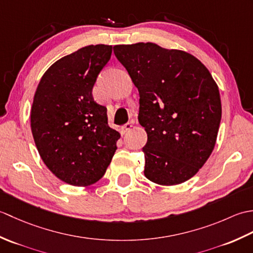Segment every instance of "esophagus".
Instances as JSON below:
<instances>
[{"mask_svg": "<svg viewBox=\"0 0 253 253\" xmlns=\"http://www.w3.org/2000/svg\"><path fill=\"white\" fill-rule=\"evenodd\" d=\"M131 127H132V124H131V123L125 124V125L122 126V132H123V133H126L127 131H129V130L131 129Z\"/></svg>", "mask_w": 253, "mask_h": 253, "instance_id": "esophagus-1", "label": "esophagus"}]
</instances>
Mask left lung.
Masks as SVG:
<instances>
[{
  "label": "left lung",
  "instance_id": "obj_1",
  "mask_svg": "<svg viewBox=\"0 0 253 253\" xmlns=\"http://www.w3.org/2000/svg\"><path fill=\"white\" fill-rule=\"evenodd\" d=\"M139 91L138 121L148 135L144 176L174 186L195 176L215 146L221 96L197 57L152 42L114 46Z\"/></svg>",
  "mask_w": 253,
  "mask_h": 253
}]
</instances>
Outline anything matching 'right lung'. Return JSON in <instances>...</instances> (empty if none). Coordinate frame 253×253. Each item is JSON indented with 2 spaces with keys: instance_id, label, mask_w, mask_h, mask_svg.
Masks as SVG:
<instances>
[{
  "instance_id": "1",
  "label": "right lung",
  "mask_w": 253,
  "mask_h": 253,
  "mask_svg": "<svg viewBox=\"0 0 253 253\" xmlns=\"http://www.w3.org/2000/svg\"><path fill=\"white\" fill-rule=\"evenodd\" d=\"M111 54L112 45L82 47L51 65L36 90L30 114L36 147L46 168L69 185L101 179L117 149L120 132L92 96Z\"/></svg>"
}]
</instances>
